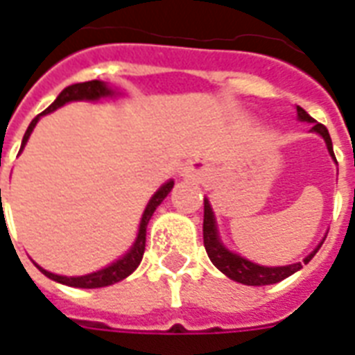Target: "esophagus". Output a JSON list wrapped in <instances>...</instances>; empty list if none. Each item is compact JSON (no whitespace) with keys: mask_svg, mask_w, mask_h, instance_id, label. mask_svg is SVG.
<instances>
[{"mask_svg":"<svg viewBox=\"0 0 355 355\" xmlns=\"http://www.w3.org/2000/svg\"><path fill=\"white\" fill-rule=\"evenodd\" d=\"M184 177H193V167H184Z\"/></svg>","mask_w":355,"mask_h":355,"instance_id":"1","label":"esophagus"}]
</instances>
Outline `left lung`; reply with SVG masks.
<instances>
[{
    "label": "left lung",
    "mask_w": 355,
    "mask_h": 355,
    "mask_svg": "<svg viewBox=\"0 0 355 355\" xmlns=\"http://www.w3.org/2000/svg\"><path fill=\"white\" fill-rule=\"evenodd\" d=\"M297 116L300 121H308L312 125V131H315L318 135L323 137L325 144H327L329 154L333 155V159L336 162L335 152H333V142H331V137H329V131L325 125L318 123L306 110H302L300 106H297ZM203 245H205V251H207L209 259L215 264L223 274H226L230 279L238 283H243V285H272V283H277L289 277L295 272H298L302 268V262H297V264H289V266H261V264H254V262L247 261L239 254L232 253L226 247L223 245V241L218 238V230H216L215 215H213V209L209 205V201H203ZM321 243L318 245V249L310 253L304 259V264L312 261V257L318 251H320Z\"/></svg>",
    "instance_id": "obj_1"
}]
</instances>
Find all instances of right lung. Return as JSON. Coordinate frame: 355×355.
Masks as SVG:
<instances>
[{
  "label": "right lung",
  "mask_w": 355,
  "mask_h": 355,
  "mask_svg": "<svg viewBox=\"0 0 355 355\" xmlns=\"http://www.w3.org/2000/svg\"><path fill=\"white\" fill-rule=\"evenodd\" d=\"M114 91L106 85V83H102L98 80L93 81H85V83H73L70 87H66L62 93L58 94L57 101L51 104L49 108L42 112L40 116H35L32 119V123L28 125L26 132H24V139H22V146L20 150L24 148V144L30 139V135L34 131L35 123H37V119L45 114H49V112H55L60 106H64L66 102H72V101H98L102 96H112ZM173 180L169 182H165V184L157 190V192L152 196V200L148 201L146 209H144V215H142V220H140V228H139V236L135 239V243L129 249V253H125L119 261H116L114 264H110V266L102 268L98 272H93V274L87 275H78V277H68V275H57V274H51L47 270H43L42 266H37L42 270L43 274L47 275L49 279L53 282L62 283V285H70V287H81V289H96V287H106V285H114V283L121 282L125 279L127 275L132 274L137 266L142 261V254H144V249H146V226L150 223V218L154 215V211L157 209V205L162 203L165 198H167V193L173 190ZM1 196V190H0Z\"/></svg>",
  "instance_id": "1"
}]
</instances>
